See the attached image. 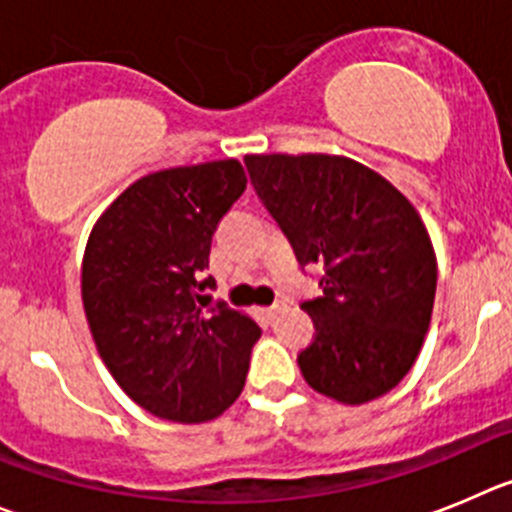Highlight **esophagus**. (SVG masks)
<instances>
[{
  "label": "esophagus",
  "mask_w": 512,
  "mask_h": 512,
  "mask_svg": "<svg viewBox=\"0 0 512 512\" xmlns=\"http://www.w3.org/2000/svg\"><path fill=\"white\" fill-rule=\"evenodd\" d=\"M260 311H262V316H265V319H275V316H278L280 311H285V303L280 301V303H275V306L260 308Z\"/></svg>",
  "instance_id": "esophagus-1"
}]
</instances>
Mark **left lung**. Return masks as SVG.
<instances>
[{"instance_id": "obj_1", "label": "left lung", "mask_w": 512, "mask_h": 512, "mask_svg": "<svg viewBox=\"0 0 512 512\" xmlns=\"http://www.w3.org/2000/svg\"><path fill=\"white\" fill-rule=\"evenodd\" d=\"M252 186L301 265H321L324 296L301 303L316 334L303 380L362 405L408 375L431 326L436 252L416 206L344 155H245Z\"/></svg>"}]
</instances>
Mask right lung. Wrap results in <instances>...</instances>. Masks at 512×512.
<instances>
[{
	"label": "right lung",
	"mask_w": 512,
	"mask_h": 512,
	"mask_svg": "<svg viewBox=\"0 0 512 512\" xmlns=\"http://www.w3.org/2000/svg\"><path fill=\"white\" fill-rule=\"evenodd\" d=\"M247 176L234 158L147 173L101 211L81 262L91 336L119 388L173 423L222 416L245 388L260 326L204 311L211 237Z\"/></svg>",
	"instance_id": "add662e5"
}]
</instances>
